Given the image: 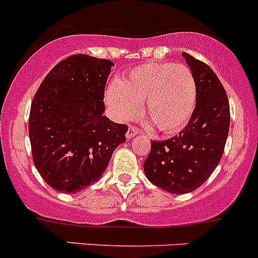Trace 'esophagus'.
Listing matches in <instances>:
<instances>
[{
    "label": "esophagus",
    "mask_w": 258,
    "mask_h": 258,
    "mask_svg": "<svg viewBox=\"0 0 258 258\" xmlns=\"http://www.w3.org/2000/svg\"><path fill=\"white\" fill-rule=\"evenodd\" d=\"M139 128H137V127H134V126H130V128H128V131H127V134H126V139L127 140H131L132 137H135L136 136L137 134H139Z\"/></svg>",
    "instance_id": "obj_1"
}]
</instances>
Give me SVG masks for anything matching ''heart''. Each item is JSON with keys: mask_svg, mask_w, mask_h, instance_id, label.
<instances>
[{"mask_svg": "<svg viewBox=\"0 0 258 258\" xmlns=\"http://www.w3.org/2000/svg\"><path fill=\"white\" fill-rule=\"evenodd\" d=\"M197 86L187 66L171 62H147L127 74L122 82L112 81L106 102L117 121L134 118L145 103V113L163 134L183 128L194 114Z\"/></svg>", "mask_w": 258, "mask_h": 258, "instance_id": "1", "label": "heart"}]
</instances>
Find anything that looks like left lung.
<instances>
[{
    "instance_id": "obj_1",
    "label": "left lung",
    "mask_w": 258,
    "mask_h": 258,
    "mask_svg": "<svg viewBox=\"0 0 258 258\" xmlns=\"http://www.w3.org/2000/svg\"><path fill=\"white\" fill-rule=\"evenodd\" d=\"M197 86V101L187 126L166 141H151L144 163L147 178L171 194H187L206 182L222 157L230 130L228 97L215 72L183 52Z\"/></svg>"
}]
</instances>
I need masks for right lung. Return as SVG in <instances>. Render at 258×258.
Instances as JSON below:
<instances>
[{"label": "right lung", "instance_id": "obj_1", "mask_svg": "<svg viewBox=\"0 0 258 258\" xmlns=\"http://www.w3.org/2000/svg\"><path fill=\"white\" fill-rule=\"evenodd\" d=\"M113 62L72 54L42 81L31 103V150L45 182L79 192L100 179L128 126L103 116L105 86Z\"/></svg>", "mask_w": 258, "mask_h": 258}]
</instances>
